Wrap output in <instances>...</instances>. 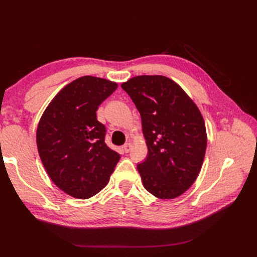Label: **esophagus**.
Returning <instances> with one entry per match:
<instances>
[{
    "label": "esophagus",
    "mask_w": 257,
    "mask_h": 257,
    "mask_svg": "<svg viewBox=\"0 0 257 257\" xmlns=\"http://www.w3.org/2000/svg\"><path fill=\"white\" fill-rule=\"evenodd\" d=\"M131 144L130 143H127V144H125L124 145L123 147H122V150H123V152H125V153H128L130 152V150H131Z\"/></svg>",
    "instance_id": "obj_1"
}]
</instances>
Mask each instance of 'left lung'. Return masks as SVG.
Wrapping results in <instances>:
<instances>
[{
  "label": "left lung",
  "instance_id": "8db88e82",
  "mask_svg": "<svg viewBox=\"0 0 257 257\" xmlns=\"http://www.w3.org/2000/svg\"><path fill=\"white\" fill-rule=\"evenodd\" d=\"M142 116L148 155L137 169L145 189L173 199L190 189L203 166L207 133L198 107L174 80L133 77L121 84Z\"/></svg>",
  "mask_w": 257,
  "mask_h": 257
}]
</instances>
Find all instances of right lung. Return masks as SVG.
I'll use <instances>...</instances> for the list:
<instances>
[{"instance_id":"obj_1","label":"right lung","mask_w":257,"mask_h":257,"mask_svg":"<svg viewBox=\"0 0 257 257\" xmlns=\"http://www.w3.org/2000/svg\"><path fill=\"white\" fill-rule=\"evenodd\" d=\"M116 88L107 79L80 77L53 97L38 123L37 149L46 172L73 197L102 191L120 160L106 145V127L96 118L98 106Z\"/></svg>"}]
</instances>
